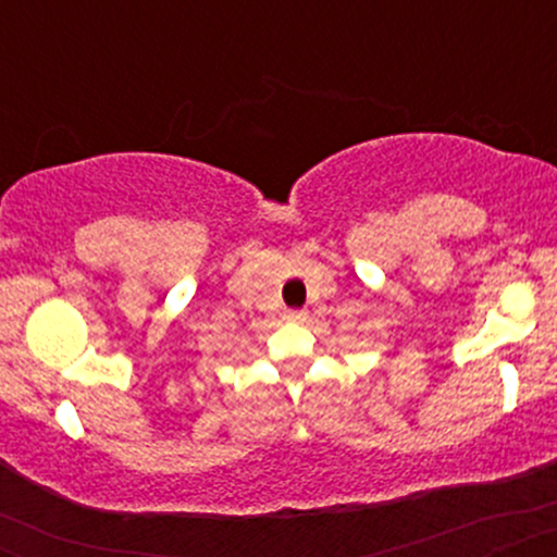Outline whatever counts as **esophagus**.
I'll return each mask as SVG.
<instances>
[{
    "instance_id": "esophagus-1",
    "label": "esophagus",
    "mask_w": 557,
    "mask_h": 557,
    "mask_svg": "<svg viewBox=\"0 0 557 557\" xmlns=\"http://www.w3.org/2000/svg\"><path fill=\"white\" fill-rule=\"evenodd\" d=\"M285 317L290 319V322H304V319H306V311H298V309H293V311H287Z\"/></svg>"
}]
</instances>
